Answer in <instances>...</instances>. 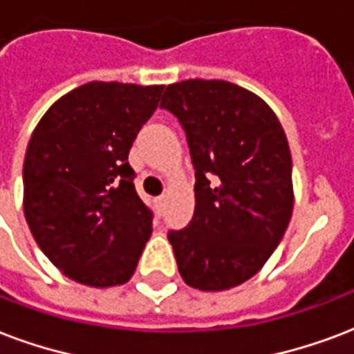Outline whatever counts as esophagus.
Wrapping results in <instances>:
<instances>
[{
	"label": "esophagus",
	"instance_id": "1",
	"mask_svg": "<svg viewBox=\"0 0 354 354\" xmlns=\"http://www.w3.org/2000/svg\"><path fill=\"white\" fill-rule=\"evenodd\" d=\"M163 202H165V195H161V196H158V198H156V204H158L159 209L163 207Z\"/></svg>",
	"mask_w": 354,
	"mask_h": 354
}]
</instances>
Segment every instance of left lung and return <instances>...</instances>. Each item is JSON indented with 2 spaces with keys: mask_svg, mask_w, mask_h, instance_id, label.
I'll return each instance as SVG.
<instances>
[{
  "mask_svg": "<svg viewBox=\"0 0 354 354\" xmlns=\"http://www.w3.org/2000/svg\"><path fill=\"white\" fill-rule=\"evenodd\" d=\"M161 107L182 124L196 178L193 219L169 232L178 271L196 290H230L260 271L290 225L282 124L260 96L223 80L172 83Z\"/></svg>",
  "mask_w": 354,
  "mask_h": 354,
  "instance_id": "8db88e82",
  "label": "left lung"
}]
</instances>
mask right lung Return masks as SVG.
I'll use <instances>...</instances> for the list:
<instances>
[{
    "label": "right lung",
    "mask_w": 354,
    "mask_h": 354,
    "mask_svg": "<svg viewBox=\"0 0 354 354\" xmlns=\"http://www.w3.org/2000/svg\"><path fill=\"white\" fill-rule=\"evenodd\" d=\"M163 85L91 81L37 124L24 159V213L40 250L68 279L126 284L152 234L129 148Z\"/></svg>",
    "instance_id": "right-lung-1"
}]
</instances>
